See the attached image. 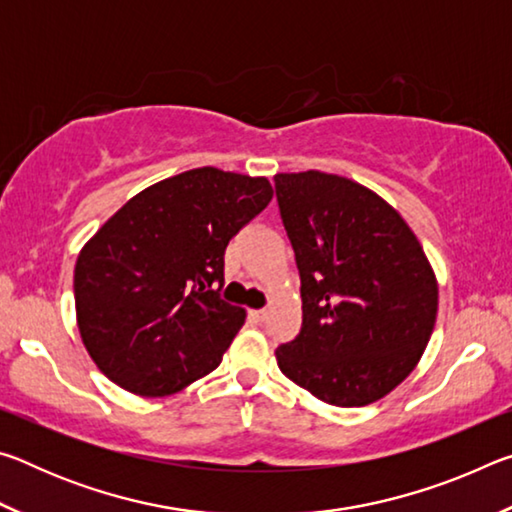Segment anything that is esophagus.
<instances>
[{
	"label": "esophagus",
	"mask_w": 512,
	"mask_h": 512,
	"mask_svg": "<svg viewBox=\"0 0 512 512\" xmlns=\"http://www.w3.org/2000/svg\"><path fill=\"white\" fill-rule=\"evenodd\" d=\"M266 316H268L266 309H253V311H250V318L257 320V323H262V320H266Z\"/></svg>",
	"instance_id": "esophagus-1"
}]
</instances>
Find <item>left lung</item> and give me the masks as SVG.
I'll use <instances>...</instances> for the list:
<instances>
[{
  "label": "left lung",
  "instance_id": "1",
  "mask_svg": "<svg viewBox=\"0 0 512 512\" xmlns=\"http://www.w3.org/2000/svg\"><path fill=\"white\" fill-rule=\"evenodd\" d=\"M296 253L302 327L275 350L293 384L334 406H366L418 366L438 284L418 237L384 198L323 171L277 173Z\"/></svg>",
  "mask_w": 512,
  "mask_h": 512
}]
</instances>
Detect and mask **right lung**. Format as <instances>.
<instances>
[{
  "instance_id": "obj_1",
  "label": "right lung",
  "mask_w": 512,
  "mask_h": 512,
  "mask_svg": "<svg viewBox=\"0 0 512 512\" xmlns=\"http://www.w3.org/2000/svg\"><path fill=\"white\" fill-rule=\"evenodd\" d=\"M271 198L266 178L201 167L146 187L101 225L76 259L74 300L103 375L164 397L219 366L246 320L219 293L225 246Z\"/></svg>"
}]
</instances>
